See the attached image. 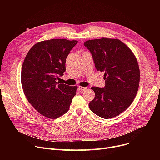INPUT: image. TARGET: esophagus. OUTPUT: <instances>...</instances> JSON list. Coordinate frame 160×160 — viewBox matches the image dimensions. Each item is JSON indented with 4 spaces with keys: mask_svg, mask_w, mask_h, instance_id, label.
Here are the masks:
<instances>
[{
    "mask_svg": "<svg viewBox=\"0 0 160 160\" xmlns=\"http://www.w3.org/2000/svg\"><path fill=\"white\" fill-rule=\"evenodd\" d=\"M78 89L81 91H86L87 89H88V88H86V87H81V86H79L78 87Z\"/></svg>",
    "mask_w": 160,
    "mask_h": 160,
    "instance_id": "34e87169",
    "label": "esophagus"
}]
</instances>
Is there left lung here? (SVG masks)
I'll return each instance as SVG.
<instances>
[{"label": "left lung", "instance_id": "left-lung-1", "mask_svg": "<svg viewBox=\"0 0 160 160\" xmlns=\"http://www.w3.org/2000/svg\"><path fill=\"white\" fill-rule=\"evenodd\" d=\"M98 71L104 72V88L92 87L95 98L90 109L99 117L109 119L122 113L132 104L139 88L138 61L129 48L119 39L101 38L84 42Z\"/></svg>", "mask_w": 160, "mask_h": 160}]
</instances>
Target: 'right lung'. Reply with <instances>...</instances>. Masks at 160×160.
Here are the masks:
<instances>
[{
    "label": "right lung",
    "mask_w": 160,
    "mask_h": 160,
    "mask_svg": "<svg viewBox=\"0 0 160 160\" xmlns=\"http://www.w3.org/2000/svg\"><path fill=\"white\" fill-rule=\"evenodd\" d=\"M77 41L51 39L37 43L28 52L21 70V83L27 100L37 111L51 119L67 113L77 86L60 83L67 56Z\"/></svg>",
    "instance_id": "right-lung-1"
}]
</instances>
